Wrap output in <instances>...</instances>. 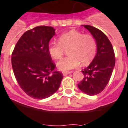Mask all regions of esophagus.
<instances>
[{
    "mask_svg": "<svg viewBox=\"0 0 128 128\" xmlns=\"http://www.w3.org/2000/svg\"><path fill=\"white\" fill-rule=\"evenodd\" d=\"M70 73H72V71H64V72H63V76H66V75H67V74H70Z\"/></svg>",
    "mask_w": 128,
    "mask_h": 128,
    "instance_id": "esophagus-1",
    "label": "esophagus"
}]
</instances>
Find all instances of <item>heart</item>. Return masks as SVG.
Returning a JSON list of instances; mask_svg holds the SVG:
<instances>
[{
    "instance_id": "obj_1",
    "label": "heart",
    "mask_w": 128,
    "mask_h": 128,
    "mask_svg": "<svg viewBox=\"0 0 128 128\" xmlns=\"http://www.w3.org/2000/svg\"><path fill=\"white\" fill-rule=\"evenodd\" d=\"M68 57L57 64L61 70H68L78 66L80 63L87 65L92 62L98 50V43L92 35L84 34L78 30H71L62 34L58 42H51L48 46L50 56L56 60H60L68 49Z\"/></svg>"
}]
</instances>
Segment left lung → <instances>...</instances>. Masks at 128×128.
Here are the masks:
<instances>
[{
	"label": "left lung",
	"mask_w": 128,
	"mask_h": 128,
	"mask_svg": "<svg viewBox=\"0 0 128 128\" xmlns=\"http://www.w3.org/2000/svg\"><path fill=\"white\" fill-rule=\"evenodd\" d=\"M98 43V50L92 62L82 70L84 78L78 84L83 92L94 96L101 93L109 82L115 65V56L111 43L100 29L90 25H84Z\"/></svg>",
	"instance_id": "left-lung-1"
}]
</instances>
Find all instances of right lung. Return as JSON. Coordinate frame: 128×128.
Listing matches in <instances>:
<instances>
[{"mask_svg": "<svg viewBox=\"0 0 128 128\" xmlns=\"http://www.w3.org/2000/svg\"><path fill=\"white\" fill-rule=\"evenodd\" d=\"M56 29L38 26L24 32L12 54V65L20 88L34 99L43 100L56 92L63 74L48 52L50 39Z\"/></svg>", "mask_w": 128, "mask_h": 128, "instance_id": "1", "label": "right lung"}]
</instances>
